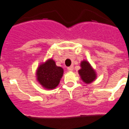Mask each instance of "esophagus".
I'll return each instance as SVG.
<instances>
[{"label":"esophagus","mask_w":129,"mask_h":129,"mask_svg":"<svg viewBox=\"0 0 129 129\" xmlns=\"http://www.w3.org/2000/svg\"><path fill=\"white\" fill-rule=\"evenodd\" d=\"M67 70L69 71H72L73 70V66H70V67H68L67 68Z\"/></svg>","instance_id":"obj_1"}]
</instances>
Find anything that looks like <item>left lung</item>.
<instances>
[{
    "instance_id": "obj_1",
    "label": "left lung",
    "mask_w": 129,
    "mask_h": 129,
    "mask_svg": "<svg viewBox=\"0 0 129 129\" xmlns=\"http://www.w3.org/2000/svg\"><path fill=\"white\" fill-rule=\"evenodd\" d=\"M80 69L78 70V74L80 78L85 83L89 84L94 81L97 77V74L93 67L88 61L83 60L80 63Z\"/></svg>"
}]
</instances>
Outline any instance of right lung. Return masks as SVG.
I'll use <instances>...</instances> for the list:
<instances>
[{
  "label": "right lung",
  "mask_w": 129,
  "mask_h": 129,
  "mask_svg": "<svg viewBox=\"0 0 129 129\" xmlns=\"http://www.w3.org/2000/svg\"><path fill=\"white\" fill-rule=\"evenodd\" d=\"M63 74V68L56 66L53 59L49 58L39 65L36 71V77L42 87L50 90L58 85Z\"/></svg>",
  "instance_id": "obj_1"
}]
</instances>
